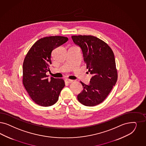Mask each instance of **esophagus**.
Instances as JSON below:
<instances>
[{
  "label": "esophagus",
  "instance_id": "1",
  "mask_svg": "<svg viewBox=\"0 0 146 146\" xmlns=\"http://www.w3.org/2000/svg\"><path fill=\"white\" fill-rule=\"evenodd\" d=\"M65 82L66 83H67V84H70V83H72V82H73V80H70V79H65Z\"/></svg>",
  "mask_w": 146,
  "mask_h": 146
}]
</instances>
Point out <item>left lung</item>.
<instances>
[{
	"label": "left lung",
	"mask_w": 146,
	"mask_h": 146,
	"mask_svg": "<svg viewBox=\"0 0 146 146\" xmlns=\"http://www.w3.org/2000/svg\"><path fill=\"white\" fill-rule=\"evenodd\" d=\"M80 47L88 72L93 75L89 85L82 82L83 91L78 100L86 106H94L105 100L117 79L114 53L105 41L92 35H73Z\"/></svg>",
	"instance_id": "1"
}]
</instances>
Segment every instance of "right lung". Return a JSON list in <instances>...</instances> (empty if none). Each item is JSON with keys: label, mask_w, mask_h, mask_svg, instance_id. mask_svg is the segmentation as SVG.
<instances>
[{"label": "right lung", "mask_w": 146, "mask_h": 146, "mask_svg": "<svg viewBox=\"0 0 146 146\" xmlns=\"http://www.w3.org/2000/svg\"><path fill=\"white\" fill-rule=\"evenodd\" d=\"M68 40V38L62 36L41 38L26 55L23 66V83L31 98L38 105H54L65 86L62 79L50 77L49 80L46 73L50 70L52 50Z\"/></svg>", "instance_id": "right-lung-1"}]
</instances>
